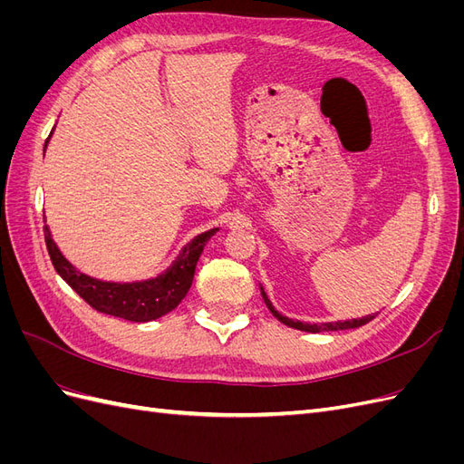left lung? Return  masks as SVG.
I'll return each instance as SVG.
<instances>
[{"label": "left lung", "instance_id": "8db88e82", "mask_svg": "<svg viewBox=\"0 0 464 464\" xmlns=\"http://www.w3.org/2000/svg\"><path fill=\"white\" fill-rule=\"evenodd\" d=\"M261 296H263V300H265V304H266V307H269V312L280 321V323H285V325H288V327H292V329H298V331H305V333H321V331H344V329H358V327H362V325H366V323H370L375 315H366V317H362V319H350V321H336V323H302V321H294V319H288V317H285V315H280L275 307H273V304H271V300H269V296H266L265 294V290H263V286H261Z\"/></svg>", "mask_w": 464, "mask_h": 464}]
</instances>
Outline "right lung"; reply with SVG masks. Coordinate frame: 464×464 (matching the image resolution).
<instances>
[{
  "instance_id": "1",
  "label": "right lung",
  "mask_w": 464,
  "mask_h": 464,
  "mask_svg": "<svg viewBox=\"0 0 464 464\" xmlns=\"http://www.w3.org/2000/svg\"><path fill=\"white\" fill-rule=\"evenodd\" d=\"M217 230L218 228H210L195 236L188 246L181 247L176 261L162 275L149 280H135V283H106V280L81 273L63 257L48 227H44V240L53 269L96 312L133 323H147L170 314L186 298L193 283L195 265Z\"/></svg>"
}]
</instances>
